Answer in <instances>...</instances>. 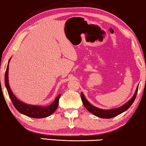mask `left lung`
<instances>
[{
    "label": "left lung",
    "mask_w": 146,
    "mask_h": 146,
    "mask_svg": "<svg viewBox=\"0 0 146 146\" xmlns=\"http://www.w3.org/2000/svg\"><path fill=\"white\" fill-rule=\"evenodd\" d=\"M138 87L137 88L136 91H135L134 95L130 101H129L126 104H124L123 106L120 107L119 108L116 109H112V110H101V109L97 108L96 107L93 106L92 105H91L88 101H87L86 99L84 96L83 93H81V99H82V101L83 102V104L84 105L88 111H89L90 113L94 114L96 116L101 117V118H111V117H113L115 116H117L119 114L123 113L124 111H126V110L129 109L130 107L131 106V105L133 104V102L135 101V98H136L137 94V90H138Z\"/></svg>",
    "instance_id": "8db88e82"
}]
</instances>
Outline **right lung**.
<instances>
[{
    "label": "right lung",
    "mask_w": 146,
    "mask_h": 146,
    "mask_svg": "<svg viewBox=\"0 0 146 146\" xmlns=\"http://www.w3.org/2000/svg\"><path fill=\"white\" fill-rule=\"evenodd\" d=\"M8 71L9 63L5 75V86L7 88L9 96L10 99H11L12 103H13V105L17 111L20 112L21 113L24 114V115H26L31 117H34V118H43V117H47L56 111L58 106V101L60 97V94L58 95L57 97L56 98V99L54 100V101L52 104L47 107L35 106V105L25 104V103H22V101H19L13 94L11 89H10L8 80Z\"/></svg>",
    "instance_id": "1"
}]
</instances>
